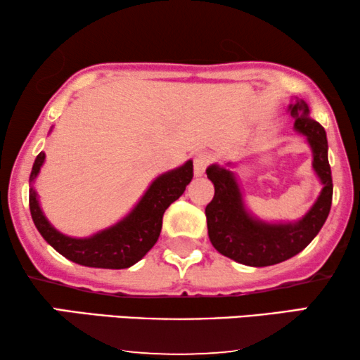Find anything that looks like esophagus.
<instances>
[{"label": "esophagus", "instance_id": "1", "mask_svg": "<svg viewBox=\"0 0 360 360\" xmlns=\"http://www.w3.org/2000/svg\"><path fill=\"white\" fill-rule=\"evenodd\" d=\"M210 162H211V157L208 155V154H198L193 159V172H195V175L196 176H201L205 174V170H206V167L210 165Z\"/></svg>", "mask_w": 360, "mask_h": 360}]
</instances>
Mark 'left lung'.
<instances>
[{
  "label": "left lung",
  "mask_w": 360,
  "mask_h": 360,
  "mask_svg": "<svg viewBox=\"0 0 360 360\" xmlns=\"http://www.w3.org/2000/svg\"><path fill=\"white\" fill-rule=\"evenodd\" d=\"M295 117V131L307 136L313 152V170L316 172L323 190L311 210L295 223H265L245 210L243 193L236 180L233 165H210L206 175L214 185V196L206 206V224L213 248L219 254L250 265L267 267L283 262L307 248L316 238L326 221L333 201V176L328 162L326 131L309 117L308 105L297 100L288 106Z\"/></svg>",
  "instance_id": "left-lung-1"
}]
</instances>
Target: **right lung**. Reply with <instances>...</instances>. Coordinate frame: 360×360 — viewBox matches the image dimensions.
Listing matches in <instances>:
<instances>
[{
    "instance_id": "1",
    "label": "right lung",
    "mask_w": 360,
    "mask_h": 360,
    "mask_svg": "<svg viewBox=\"0 0 360 360\" xmlns=\"http://www.w3.org/2000/svg\"><path fill=\"white\" fill-rule=\"evenodd\" d=\"M44 160L46 154L41 152L34 160L29 176V210L34 224L58 254L72 262L95 269H127L139 262L159 239L165 210L184 195L186 185L193 179V162L188 160L179 169L157 176L139 203L116 224L98 231L90 238H70L49 223L32 186Z\"/></svg>"
}]
</instances>
